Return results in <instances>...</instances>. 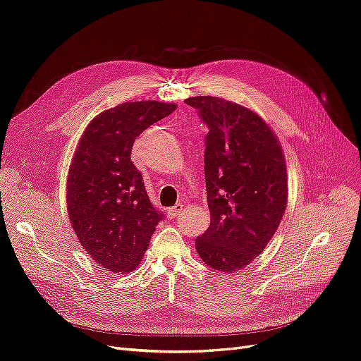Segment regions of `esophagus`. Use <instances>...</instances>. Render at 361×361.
<instances>
[{
  "label": "esophagus",
  "mask_w": 361,
  "mask_h": 361,
  "mask_svg": "<svg viewBox=\"0 0 361 361\" xmlns=\"http://www.w3.org/2000/svg\"><path fill=\"white\" fill-rule=\"evenodd\" d=\"M181 212H183V205H181V203H177V205H174V207L168 209V215H169V218H172V219L178 218V215H180Z\"/></svg>",
  "instance_id": "obj_1"
}]
</instances>
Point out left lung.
<instances>
[{
  "label": "left lung",
  "instance_id": "left-lung-1",
  "mask_svg": "<svg viewBox=\"0 0 361 361\" xmlns=\"http://www.w3.org/2000/svg\"><path fill=\"white\" fill-rule=\"evenodd\" d=\"M184 102L209 130L203 161L211 223L196 238V250L212 270L238 271L262 252L285 214V156L249 109L209 96Z\"/></svg>",
  "mask_w": 361,
  "mask_h": 361
}]
</instances>
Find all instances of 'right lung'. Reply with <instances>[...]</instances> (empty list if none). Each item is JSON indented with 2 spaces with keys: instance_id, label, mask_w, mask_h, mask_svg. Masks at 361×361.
Here are the masks:
<instances>
[{
  "instance_id": "add662e5",
  "label": "right lung",
  "mask_w": 361,
  "mask_h": 361,
  "mask_svg": "<svg viewBox=\"0 0 361 361\" xmlns=\"http://www.w3.org/2000/svg\"><path fill=\"white\" fill-rule=\"evenodd\" d=\"M176 109L150 100L107 109L90 122L73 153L66 187L69 218L88 255L107 271L134 270L164 219L131 150L140 134Z\"/></svg>"
}]
</instances>
